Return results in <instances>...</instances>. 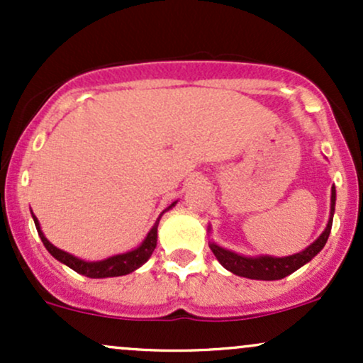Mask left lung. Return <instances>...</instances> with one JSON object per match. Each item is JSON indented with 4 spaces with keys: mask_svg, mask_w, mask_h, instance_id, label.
Wrapping results in <instances>:
<instances>
[{
    "mask_svg": "<svg viewBox=\"0 0 363 363\" xmlns=\"http://www.w3.org/2000/svg\"><path fill=\"white\" fill-rule=\"evenodd\" d=\"M335 201H336V191L335 186L331 189V216L326 230L319 235V239L314 244H311L306 251L294 254V256L286 257H269V256H259V257H244L239 254L227 251V249L220 247L216 244H210V249L213 251L215 257L220 261L223 268L228 272L239 277L251 278V280H281V278L289 277L294 272H297L301 266L309 262L312 257L318 254L324 244L328 242L329 232H331L333 225V213H335Z\"/></svg>",
    "mask_w": 363,
    "mask_h": 363,
    "instance_id": "1",
    "label": "left lung"
}]
</instances>
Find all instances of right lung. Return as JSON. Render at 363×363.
Wrapping results in <instances>:
<instances>
[{"label":"right lung","mask_w":363,"mask_h":363,"mask_svg":"<svg viewBox=\"0 0 363 363\" xmlns=\"http://www.w3.org/2000/svg\"><path fill=\"white\" fill-rule=\"evenodd\" d=\"M174 205H176V203H172L167 210H170ZM160 216H158V220L155 222V225H153V228L148 232L147 239L143 240V244H141L138 249H135V251L126 252V254H119V256H112L109 259H104L99 262L82 261L78 259V257L72 256V254L54 247V245L44 237L35 216H34V222H35L37 232H39L40 240H43V244L45 245V249H48V251L51 252L57 261L65 262L66 266H69V268L74 269L77 273L85 274V277L89 278H109V277H123V274L135 272V269H138L141 264H145V262L150 259V256H152V252L155 251V245H157V227H158V222H160Z\"/></svg>","instance_id":"right-lung-1"}]
</instances>
